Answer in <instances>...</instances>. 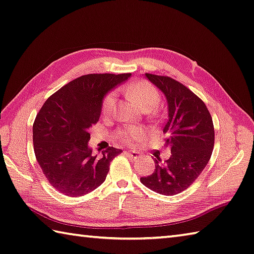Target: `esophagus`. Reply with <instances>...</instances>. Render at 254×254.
I'll list each match as a JSON object with an SVG mask.
<instances>
[{
  "label": "esophagus",
  "mask_w": 254,
  "mask_h": 254,
  "mask_svg": "<svg viewBox=\"0 0 254 254\" xmlns=\"http://www.w3.org/2000/svg\"><path fill=\"white\" fill-rule=\"evenodd\" d=\"M125 155L129 158L130 160H136L138 156H139V152L135 151V150H127L125 151Z\"/></svg>",
  "instance_id": "obj_1"
}]
</instances>
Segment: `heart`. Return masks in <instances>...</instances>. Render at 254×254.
<instances>
[{
	"label": "heart",
	"mask_w": 254,
	"mask_h": 254,
	"mask_svg": "<svg viewBox=\"0 0 254 254\" xmlns=\"http://www.w3.org/2000/svg\"><path fill=\"white\" fill-rule=\"evenodd\" d=\"M126 93L143 111H151L156 108L160 102V94L158 89L147 80H139V82L127 86ZM115 105H116V93L109 92L102 102L103 115L109 116L114 112ZM117 137L123 142L131 143L135 140L140 139L142 137V131L137 128H124L118 131Z\"/></svg>",
	"instance_id": "heart-1"
}]
</instances>
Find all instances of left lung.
Masks as SVG:
<instances>
[{
	"label": "left lung",
	"instance_id": "1",
	"mask_svg": "<svg viewBox=\"0 0 254 254\" xmlns=\"http://www.w3.org/2000/svg\"><path fill=\"white\" fill-rule=\"evenodd\" d=\"M167 97L168 119L164 126L166 146L171 149L169 159L154 158L152 175L141 177L147 188L160 194L172 195L194 183L210 160L214 146L212 117L201 98L178 80L146 73Z\"/></svg>",
	"mask_w": 254,
	"mask_h": 254
}]
</instances>
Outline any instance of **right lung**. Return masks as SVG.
Instances as JSON below:
<instances>
[{"instance_id":"right-lung-1","label":"right lung","mask_w":254,"mask_h":254,"mask_svg":"<svg viewBox=\"0 0 254 254\" xmlns=\"http://www.w3.org/2000/svg\"><path fill=\"white\" fill-rule=\"evenodd\" d=\"M130 75L80 76L47 98L37 113L33 124L36 160L51 186L61 193L80 197L106 179L111 161L122 149L108 147L93 155L88 131L98 122L105 95Z\"/></svg>"}]
</instances>
